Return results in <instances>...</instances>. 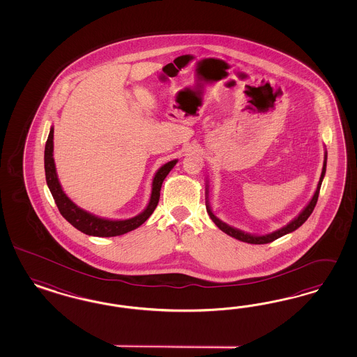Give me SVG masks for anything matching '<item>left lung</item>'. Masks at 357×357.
Segmentation results:
<instances>
[{
    "label": "left lung",
    "mask_w": 357,
    "mask_h": 357,
    "mask_svg": "<svg viewBox=\"0 0 357 357\" xmlns=\"http://www.w3.org/2000/svg\"><path fill=\"white\" fill-rule=\"evenodd\" d=\"M326 163H327V151L324 153V167H322V174H321L319 182H318L317 190H315V192H314L312 200L309 202V204L305 206L303 209V212H301L298 216L294 217L289 224H287L285 227H280V229H278V230L272 231L270 234H266V236H255V234L245 233V231H242V230H239V229H236V227L227 225L225 222H222L220 218H217V217L213 215V212H212V209H211V206H209V202H208V182H206V212H208L209 217L212 218V221L216 224L217 227H220L224 233H227V236H230V237L236 238V239H238V241H242V242L252 243V245L270 243L272 241H275V239H278V238L282 237V236H285V234H288V233H292V231H294L296 229H298V227H301L303 222L309 218V216L312 215V212L314 211V206H315V204H317V200H318V195H319V190H321V184H322V181H324V174H326Z\"/></svg>",
    "instance_id": "left-lung-1"
}]
</instances>
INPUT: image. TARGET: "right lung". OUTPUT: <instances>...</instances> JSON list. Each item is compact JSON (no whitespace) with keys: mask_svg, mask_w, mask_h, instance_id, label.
Returning <instances> with one entry per match:
<instances>
[{"mask_svg":"<svg viewBox=\"0 0 357 357\" xmlns=\"http://www.w3.org/2000/svg\"><path fill=\"white\" fill-rule=\"evenodd\" d=\"M178 160H173L170 162L165 163L158 169V172L153 178L151 183V200L146 208L141 212L140 215L127 218V220H108L103 217H98L85 209L79 208L75 204L64 191L59 182L56 166L54 160V127H51L48 139L45 142V151H44V170H45V181L47 185L54 196V203L59 208L61 216L78 229L79 231L85 233L87 236L94 237H116L126 234L130 230H135L136 227L142 225L151 213L154 212L155 206L160 202V191L162 187L163 181L167 176V174L172 172L174 166L176 165Z\"/></svg>","mask_w":357,"mask_h":357,"instance_id":"right-lung-1","label":"right lung"}]
</instances>
